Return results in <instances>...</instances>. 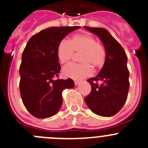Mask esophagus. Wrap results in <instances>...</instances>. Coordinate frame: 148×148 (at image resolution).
<instances>
[{
  "mask_svg": "<svg viewBox=\"0 0 148 148\" xmlns=\"http://www.w3.org/2000/svg\"><path fill=\"white\" fill-rule=\"evenodd\" d=\"M74 83H75V86H77V85L79 84L80 82H79V81H75V82H74Z\"/></svg>",
  "mask_w": 148,
  "mask_h": 148,
  "instance_id": "esophagus-1",
  "label": "esophagus"
}]
</instances>
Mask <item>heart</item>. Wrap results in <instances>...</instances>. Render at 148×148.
Wrapping results in <instances>:
<instances>
[{
  "label": "heart",
  "instance_id": "b5f03b06",
  "mask_svg": "<svg viewBox=\"0 0 148 148\" xmlns=\"http://www.w3.org/2000/svg\"><path fill=\"white\" fill-rule=\"evenodd\" d=\"M74 53H81V64H69L64 67L62 74L67 78L80 80L90 75L92 67L101 68L106 59L105 47L97 42L95 38L89 34H75L70 41L63 40L57 47V57L62 64L70 62Z\"/></svg>",
  "mask_w": 148,
  "mask_h": 148
}]
</instances>
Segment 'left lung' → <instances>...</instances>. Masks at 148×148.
<instances>
[{"mask_svg":"<svg viewBox=\"0 0 148 148\" xmlns=\"http://www.w3.org/2000/svg\"><path fill=\"white\" fill-rule=\"evenodd\" d=\"M84 28L98 36L106 51L103 67L95 78L87 80L92 90L85 97V102L96 114L112 116L120 112L128 97L130 86L128 57L120 43L105 28ZM98 80L102 82L101 85L97 83Z\"/></svg>","mask_w":148,"mask_h":148,"instance_id":"1","label":"left lung"}]
</instances>
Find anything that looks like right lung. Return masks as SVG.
Masks as SVG:
<instances>
[{"label":"right lung","mask_w":148,"mask_h":148,"mask_svg":"<svg viewBox=\"0 0 148 148\" xmlns=\"http://www.w3.org/2000/svg\"><path fill=\"white\" fill-rule=\"evenodd\" d=\"M80 26L51 27L30 38L22 54L20 92L27 110L36 118H48L62 106L64 89L73 88L74 81L57 79L61 66L57 57L59 43Z\"/></svg>","instance_id":"obj_1"}]
</instances>
